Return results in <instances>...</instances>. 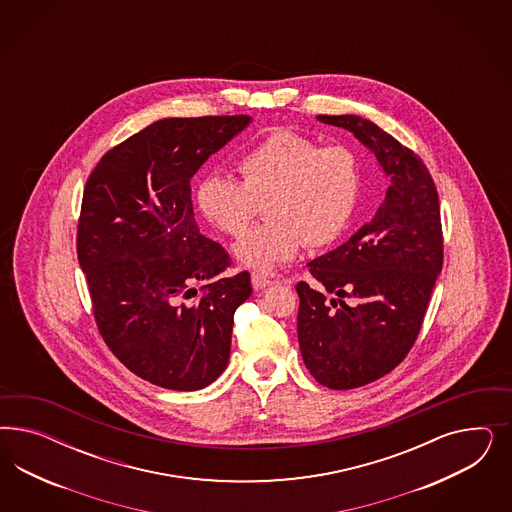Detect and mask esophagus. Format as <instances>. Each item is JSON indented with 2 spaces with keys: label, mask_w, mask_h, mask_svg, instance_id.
Masks as SVG:
<instances>
[{
  "label": "esophagus",
  "mask_w": 512,
  "mask_h": 512,
  "mask_svg": "<svg viewBox=\"0 0 512 512\" xmlns=\"http://www.w3.org/2000/svg\"><path fill=\"white\" fill-rule=\"evenodd\" d=\"M251 285H253V289H255V291H263V289L272 285V281L266 278V276H263V274L253 272V274H251Z\"/></svg>",
  "instance_id": "obj_1"
}]
</instances>
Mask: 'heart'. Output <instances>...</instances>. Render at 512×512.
Here are the masks:
<instances>
[{"label": "heart", "mask_w": 512, "mask_h": 512, "mask_svg": "<svg viewBox=\"0 0 512 512\" xmlns=\"http://www.w3.org/2000/svg\"><path fill=\"white\" fill-rule=\"evenodd\" d=\"M238 171L242 182L206 176L195 201L214 229L234 238L266 206L268 221L234 246L236 257L259 272L293 261L306 244H334L351 225L362 193V163L353 146L321 144L289 127L257 140Z\"/></svg>", "instance_id": "heart-1"}]
</instances>
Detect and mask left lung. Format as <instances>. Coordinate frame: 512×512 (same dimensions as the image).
<instances>
[{"mask_svg": "<svg viewBox=\"0 0 512 512\" xmlns=\"http://www.w3.org/2000/svg\"><path fill=\"white\" fill-rule=\"evenodd\" d=\"M319 120L351 131L390 178L372 221L308 263L319 289L296 285L304 364L317 383L347 390L392 372L415 345L443 268V227L434 178L411 148L360 116ZM326 292L339 300L328 303Z\"/></svg>", "mask_w": 512, "mask_h": 512, "instance_id": "obj_1", "label": "left lung"}]
</instances>
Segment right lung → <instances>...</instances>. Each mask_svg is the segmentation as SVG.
I'll return each mask as SVG.
<instances>
[{"mask_svg":"<svg viewBox=\"0 0 512 512\" xmlns=\"http://www.w3.org/2000/svg\"><path fill=\"white\" fill-rule=\"evenodd\" d=\"M248 124L246 114L159 120L110 148L84 187L77 255L95 325L157 387L199 390L227 368L251 278L223 276L233 261L199 233L191 178Z\"/></svg>","mask_w":512,"mask_h":512,"instance_id":"add662e5","label":"right lung"}]
</instances>
